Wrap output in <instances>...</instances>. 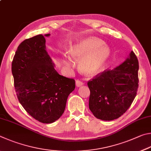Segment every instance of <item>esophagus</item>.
Wrapping results in <instances>:
<instances>
[{
	"label": "esophagus",
	"mask_w": 151,
	"mask_h": 151,
	"mask_svg": "<svg viewBox=\"0 0 151 151\" xmlns=\"http://www.w3.org/2000/svg\"><path fill=\"white\" fill-rule=\"evenodd\" d=\"M83 84H84V83H83V81H81V80H77V81H76V86H77V87H79V86H83Z\"/></svg>",
	"instance_id": "1"
}]
</instances>
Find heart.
Returning <instances> with one entry per match:
<instances>
[{
  "instance_id": "1",
  "label": "heart",
  "mask_w": 151,
  "mask_h": 151,
  "mask_svg": "<svg viewBox=\"0 0 151 151\" xmlns=\"http://www.w3.org/2000/svg\"><path fill=\"white\" fill-rule=\"evenodd\" d=\"M102 40L94 37L86 38L79 41L68 49L69 56L76 60H80L79 65L83 72L86 75H92L98 73L109 55V49L103 45ZM64 66L70 68L73 63L68 57L62 59Z\"/></svg>"
}]
</instances>
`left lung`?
<instances>
[{"label":"left lung","mask_w":151,"mask_h":151,"mask_svg":"<svg viewBox=\"0 0 151 151\" xmlns=\"http://www.w3.org/2000/svg\"><path fill=\"white\" fill-rule=\"evenodd\" d=\"M138 70L137 57L131 51L118 67L104 71L88 82L89 109L96 118L111 121L127 110L137 92Z\"/></svg>","instance_id":"1"}]
</instances>
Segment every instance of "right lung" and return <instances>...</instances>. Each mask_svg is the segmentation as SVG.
Returning a JSON list of instances; mask_svg holds the SVG:
<instances>
[{
	"instance_id": "add662e5",
	"label": "right lung",
	"mask_w": 151,
	"mask_h": 151,
	"mask_svg": "<svg viewBox=\"0 0 151 151\" xmlns=\"http://www.w3.org/2000/svg\"><path fill=\"white\" fill-rule=\"evenodd\" d=\"M54 67L42 34L23 41L12 63L19 102L30 116L43 123H51L62 116L68 95L75 88V81L60 75Z\"/></svg>"
}]
</instances>
